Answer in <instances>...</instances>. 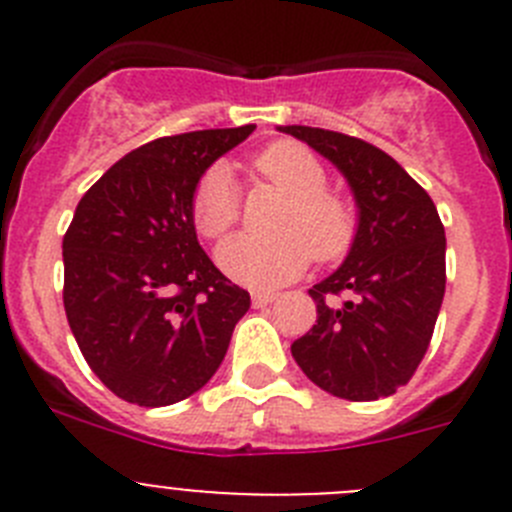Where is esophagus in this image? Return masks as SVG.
<instances>
[{
  "label": "esophagus",
  "mask_w": 512,
  "mask_h": 512,
  "mask_svg": "<svg viewBox=\"0 0 512 512\" xmlns=\"http://www.w3.org/2000/svg\"><path fill=\"white\" fill-rule=\"evenodd\" d=\"M277 292H261V289H253L251 292V300L256 307H264V305H271V302L277 300Z\"/></svg>",
  "instance_id": "esophagus-1"
}]
</instances>
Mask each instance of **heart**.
Masks as SVG:
<instances>
[{
	"label": "heart",
	"mask_w": 512,
	"mask_h": 512,
	"mask_svg": "<svg viewBox=\"0 0 512 512\" xmlns=\"http://www.w3.org/2000/svg\"><path fill=\"white\" fill-rule=\"evenodd\" d=\"M253 169L289 194L277 235L238 233L217 248V264L246 287H279L300 277L310 256L338 259L354 241L356 210L348 197L325 187L320 158L295 140H277L253 158ZM194 225L205 238H220L241 217V192L228 166L202 174L192 194Z\"/></svg>",
	"instance_id": "obj_1"
}]
</instances>
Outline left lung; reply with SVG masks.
<instances>
[{
	"instance_id": "obj_1",
	"label": "left lung",
	"mask_w": 512,
	"mask_h": 512,
	"mask_svg": "<svg viewBox=\"0 0 512 512\" xmlns=\"http://www.w3.org/2000/svg\"><path fill=\"white\" fill-rule=\"evenodd\" d=\"M351 187L359 223L346 259L310 289L318 323L292 356L343 400L390 397L423 361L446 292V233L436 205L395 158L361 138L282 125Z\"/></svg>"
}]
</instances>
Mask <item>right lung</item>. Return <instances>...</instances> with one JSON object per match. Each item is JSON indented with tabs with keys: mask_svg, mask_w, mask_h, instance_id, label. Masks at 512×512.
<instances>
[{
	"mask_svg": "<svg viewBox=\"0 0 512 512\" xmlns=\"http://www.w3.org/2000/svg\"><path fill=\"white\" fill-rule=\"evenodd\" d=\"M253 130L151 140L76 205L63 235V307L92 372L125 402L164 408L202 390L251 307L202 251L192 194Z\"/></svg>",
	"mask_w": 512,
	"mask_h": 512,
	"instance_id": "obj_1",
	"label": "right lung"
}]
</instances>
